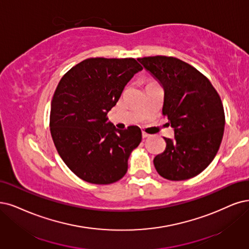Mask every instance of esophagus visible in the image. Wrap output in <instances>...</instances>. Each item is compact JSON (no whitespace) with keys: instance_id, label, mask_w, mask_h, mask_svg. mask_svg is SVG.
<instances>
[{"instance_id":"esophagus-1","label":"esophagus","mask_w":249,"mask_h":249,"mask_svg":"<svg viewBox=\"0 0 249 249\" xmlns=\"http://www.w3.org/2000/svg\"><path fill=\"white\" fill-rule=\"evenodd\" d=\"M142 139H146V137H149L150 136V134H148L146 132H144V131H142Z\"/></svg>"}]
</instances>
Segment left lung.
<instances>
[{"label": "left lung", "mask_w": 249, "mask_h": 249, "mask_svg": "<svg viewBox=\"0 0 249 249\" xmlns=\"http://www.w3.org/2000/svg\"><path fill=\"white\" fill-rule=\"evenodd\" d=\"M164 90L162 113L174 129L166 148L154 158L155 168L169 180L198 176L215 157L224 135L222 100L210 81L176 57L137 58Z\"/></svg>", "instance_id": "8db88e82"}]
</instances>
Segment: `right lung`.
Listing matches in <instances>:
<instances>
[{"instance_id": "1", "label": "right lung", "mask_w": 249, "mask_h": 249, "mask_svg": "<svg viewBox=\"0 0 249 249\" xmlns=\"http://www.w3.org/2000/svg\"><path fill=\"white\" fill-rule=\"evenodd\" d=\"M142 67L134 58H88L64 75L51 101L50 131L67 166L81 179L108 185L121 179L142 130L117 129L107 113Z\"/></svg>"}]
</instances>
